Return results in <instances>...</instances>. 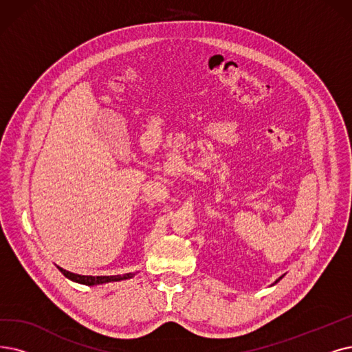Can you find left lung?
I'll return each mask as SVG.
<instances>
[{
  "mask_svg": "<svg viewBox=\"0 0 352 352\" xmlns=\"http://www.w3.org/2000/svg\"><path fill=\"white\" fill-rule=\"evenodd\" d=\"M282 278H283V276H282V277H278V278H277V280H276V282H274V283H273V285H276V283H277V282H280V280H282Z\"/></svg>",
  "mask_w": 352,
  "mask_h": 352,
  "instance_id": "obj_1",
  "label": "left lung"
}]
</instances>
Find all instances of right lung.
Here are the masks:
<instances>
[{
  "instance_id": "right-lung-1",
  "label": "right lung",
  "mask_w": 352,
  "mask_h": 352,
  "mask_svg": "<svg viewBox=\"0 0 352 352\" xmlns=\"http://www.w3.org/2000/svg\"><path fill=\"white\" fill-rule=\"evenodd\" d=\"M58 269L60 273L67 277L72 282L80 283V285H87V286H96V285H104V283H111V282H121V280H127L134 276V273H125V274H117V276H83V274H76L72 272H67L62 267L58 265Z\"/></svg>"
}]
</instances>
